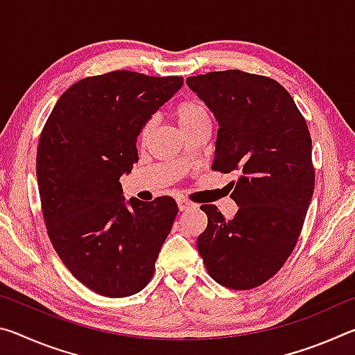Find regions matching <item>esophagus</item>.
Returning <instances> with one entry per match:
<instances>
[{"label":"esophagus","instance_id":"34e87169","mask_svg":"<svg viewBox=\"0 0 355 355\" xmlns=\"http://www.w3.org/2000/svg\"><path fill=\"white\" fill-rule=\"evenodd\" d=\"M177 203H178V209L180 211H184V209H189L192 207H196L194 203L189 202L188 199H183V197H180V199H177Z\"/></svg>","mask_w":355,"mask_h":355}]
</instances>
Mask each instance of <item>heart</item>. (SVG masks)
Masks as SVG:
<instances>
[{"label": "heart", "mask_w": 355, "mask_h": 355, "mask_svg": "<svg viewBox=\"0 0 355 355\" xmlns=\"http://www.w3.org/2000/svg\"><path fill=\"white\" fill-rule=\"evenodd\" d=\"M173 117H175L180 128L183 130V133H189V131L200 128V127H209V112L207 106L202 103L200 100L191 98L184 100L182 103H178L173 110ZM150 133H152V123H146L141 128L139 141L146 142L148 139Z\"/></svg>", "instance_id": "heart-1"}]
</instances>
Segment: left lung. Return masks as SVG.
<instances>
[{"label":"left lung","mask_w":355,"mask_h":355,"mask_svg":"<svg viewBox=\"0 0 355 355\" xmlns=\"http://www.w3.org/2000/svg\"><path fill=\"white\" fill-rule=\"evenodd\" d=\"M186 84L218 122L213 169L239 173L230 196L235 218L200 207L208 225L197 250L219 285L250 290L284 266L302 230L315 188L307 123L271 78L225 70Z\"/></svg>","instance_id":"1"}]
</instances>
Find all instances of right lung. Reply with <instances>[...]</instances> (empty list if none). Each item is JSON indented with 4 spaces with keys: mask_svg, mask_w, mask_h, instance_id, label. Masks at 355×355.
Instances as JSON below:
<instances>
[{
    "mask_svg": "<svg viewBox=\"0 0 355 355\" xmlns=\"http://www.w3.org/2000/svg\"><path fill=\"white\" fill-rule=\"evenodd\" d=\"M182 86V76L128 70L84 78L40 135L35 172L48 236L69 271L101 296L141 291L171 233L175 200H127L119 180L139 159L141 128Z\"/></svg>",
    "mask_w": 355,
    "mask_h": 355,
    "instance_id": "1",
    "label": "right lung"
}]
</instances>
